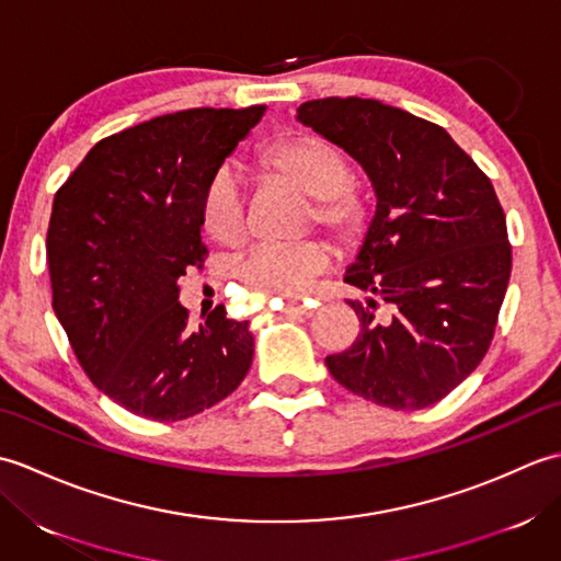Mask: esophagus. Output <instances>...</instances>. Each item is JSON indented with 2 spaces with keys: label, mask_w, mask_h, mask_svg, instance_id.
Wrapping results in <instances>:
<instances>
[{
  "label": "esophagus",
  "mask_w": 561,
  "mask_h": 561,
  "mask_svg": "<svg viewBox=\"0 0 561 561\" xmlns=\"http://www.w3.org/2000/svg\"><path fill=\"white\" fill-rule=\"evenodd\" d=\"M287 313L294 316V318H311L313 308L306 306V304H291V306H287Z\"/></svg>",
  "instance_id": "esophagus-1"
}]
</instances>
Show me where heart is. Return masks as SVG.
I'll use <instances>...</instances> for the list:
<instances>
[{"label":"heart","instance_id":"b5f03b06","mask_svg":"<svg viewBox=\"0 0 561 561\" xmlns=\"http://www.w3.org/2000/svg\"><path fill=\"white\" fill-rule=\"evenodd\" d=\"M262 163L311 195L316 219L340 241L350 243L362 236L366 226L364 199L350 183L347 157L335 145L316 135H294L274 141L262 153ZM199 217L211 241L238 245L245 238V199L229 171L211 175L202 193ZM330 257V245L316 238L299 243H260L238 262L236 277L255 294L296 299L328 270Z\"/></svg>","mask_w":561,"mask_h":561}]
</instances>
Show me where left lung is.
<instances>
[{
  "mask_svg": "<svg viewBox=\"0 0 561 561\" xmlns=\"http://www.w3.org/2000/svg\"><path fill=\"white\" fill-rule=\"evenodd\" d=\"M296 121L362 165L376 211L344 282L359 337L325 364L392 410L446 398L484 359L511 277L494 187L444 127L374 99L306 101Z\"/></svg>",
  "mask_w": 561,
  "mask_h": 561,
  "instance_id": "1",
  "label": "left lung"
}]
</instances>
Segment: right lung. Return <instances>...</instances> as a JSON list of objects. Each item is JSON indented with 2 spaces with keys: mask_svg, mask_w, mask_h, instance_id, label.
I'll return each instance as SVG.
<instances>
[{
  "mask_svg": "<svg viewBox=\"0 0 561 561\" xmlns=\"http://www.w3.org/2000/svg\"><path fill=\"white\" fill-rule=\"evenodd\" d=\"M265 105L190 108L101 139L57 190L47 229L53 308L83 371L121 408L187 420L241 386L250 323L224 306L187 325L178 279L205 257L202 193Z\"/></svg>",
  "mask_w": 561,
  "mask_h": 561,
  "instance_id": "right-lung-1",
  "label": "right lung"
}]
</instances>
